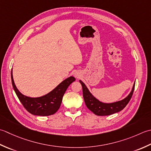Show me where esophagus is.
I'll use <instances>...</instances> for the list:
<instances>
[{"instance_id":"34e87169","label":"esophagus","mask_w":151,"mask_h":151,"mask_svg":"<svg viewBox=\"0 0 151 151\" xmlns=\"http://www.w3.org/2000/svg\"><path fill=\"white\" fill-rule=\"evenodd\" d=\"M76 77H77V76H76Z\"/></svg>"}]
</instances>
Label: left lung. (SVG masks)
Masks as SVG:
<instances>
[{"instance_id":"1","label":"left lung","mask_w":151,"mask_h":151,"mask_svg":"<svg viewBox=\"0 0 151 151\" xmlns=\"http://www.w3.org/2000/svg\"><path fill=\"white\" fill-rule=\"evenodd\" d=\"M79 82L82 86L83 96L86 106L88 107L89 110H91L92 112L94 113L95 115L98 116L110 115L113 114V113L121 111V110H122L127 106L129 101H130L132 94H133L135 87L134 83L130 93L128 95V96L124 98L123 100L116 101V102L106 104L101 102V101L96 99L90 93V91H88L87 87H86L84 83L81 81V80H79Z\"/></svg>"}]
</instances>
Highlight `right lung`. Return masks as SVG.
<instances>
[{
    "mask_svg": "<svg viewBox=\"0 0 151 151\" xmlns=\"http://www.w3.org/2000/svg\"><path fill=\"white\" fill-rule=\"evenodd\" d=\"M11 78L12 86L15 94L24 108L31 114L38 116H49L56 113L60 106L63 97L66 89L76 80L73 77L70 76L61 82L57 87H55L48 94L41 97L31 98L24 96L17 88L13 79L12 69Z\"/></svg>",
    "mask_w": 151,
    "mask_h": 151,
    "instance_id": "add662e5",
    "label": "right lung"
}]
</instances>
